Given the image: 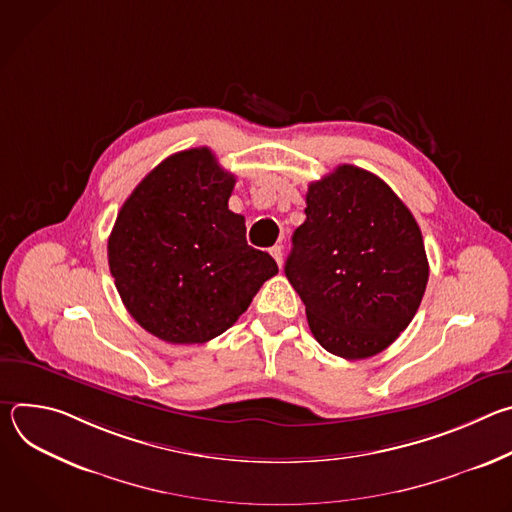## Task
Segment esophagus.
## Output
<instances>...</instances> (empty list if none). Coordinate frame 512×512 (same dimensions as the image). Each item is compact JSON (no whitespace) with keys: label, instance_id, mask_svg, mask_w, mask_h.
<instances>
[{"label":"esophagus","instance_id":"esophagus-1","mask_svg":"<svg viewBox=\"0 0 512 512\" xmlns=\"http://www.w3.org/2000/svg\"><path fill=\"white\" fill-rule=\"evenodd\" d=\"M269 253H271V257L275 259V263L281 267V265H283V247H281V245H275V247L269 249Z\"/></svg>","mask_w":512,"mask_h":512}]
</instances>
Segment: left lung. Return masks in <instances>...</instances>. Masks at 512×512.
Masks as SVG:
<instances>
[{
	"label": "left lung",
	"instance_id": "8db88e82",
	"mask_svg": "<svg viewBox=\"0 0 512 512\" xmlns=\"http://www.w3.org/2000/svg\"><path fill=\"white\" fill-rule=\"evenodd\" d=\"M285 275L328 352L360 360L413 320L429 277L419 225L375 174L344 164L308 186Z\"/></svg>",
	"mask_w": 512,
	"mask_h": 512
}]
</instances>
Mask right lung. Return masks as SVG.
<instances>
[{"label": "right lung", "instance_id": "add662e5", "mask_svg": "<svg viewBox=\"0 0 512 512\" xmlns=\"http://www.w3.org/2000/svg\"><path fill=\"white\" fill-rule=\"evenodd\" d=\"M235 176L208 148L166 158L123 202L109 235L115 287L133 320L170 344L229 330L279 269L229 210Z\"/></svg>", "mask_w": 512, "mask_h": 512}]
</instances>
